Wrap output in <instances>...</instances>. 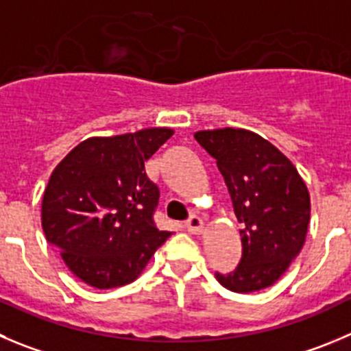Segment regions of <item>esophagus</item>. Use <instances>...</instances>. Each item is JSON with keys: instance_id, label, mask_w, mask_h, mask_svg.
Returning <instances> with one entry per match:
<instances>
[{"instance_id": "esophagus-1", "label": "esophagus", "mask_w": 351, "mask_h": 351, "mask_svg": "<svg viewBox=\"0 0 351 351\" xmlns=\"http://www.w3.org/2000/svg\"><path fill=\"white\" fill-rule=\"evenodd\" d=\"M185 227H186V230L191 232V234H194V235H201L202 232H204V221H202L201 218H199V216L192 215L191 218H189V220H186Z\"/></svg>"}]
</instances>
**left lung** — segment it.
I'll return each mask as SVG.
<instances>
[{"mask_svg":"<svg viewBox=\"0 0 351 351\" xmlns=\"http://www.w3.org/2000/svg\"><path fill=\"white\" fill-rule=\"evenodd\" d=\"M195 140L216 159L241 230L242 258L215 274L234 293L274 286L300 254L310 223V194L294 165L268 140L242 128L202 130Z\"/></svg>","mask_w":351,"mask_h":351,"instance_id":"1","label":"left lung"}]
</instances>
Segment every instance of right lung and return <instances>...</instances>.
<instances>
[{"mask_svg":"<svg viewBox=\"0 0 351 351\" xmlns=\"http://www.w3.org/2000/svg\"><path fill=\"white\" fill-rule=\"evenodd\" d=\"M173 133L145 128L91 136L51 173L41 202L43 232L88 286L112 289L133 282L171 235L154 225L159 189L147 176L145 160Z\"/></svg>","mask_w":351,"mask_h":351,"instance_id":"right-lung-1","label":"right lung"}]
</instances>
